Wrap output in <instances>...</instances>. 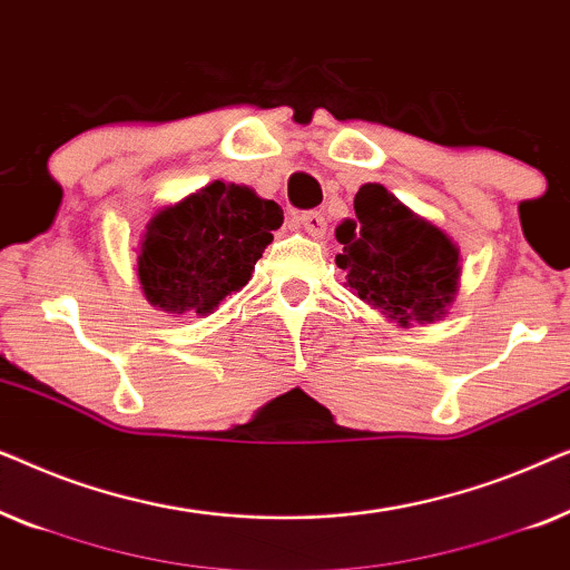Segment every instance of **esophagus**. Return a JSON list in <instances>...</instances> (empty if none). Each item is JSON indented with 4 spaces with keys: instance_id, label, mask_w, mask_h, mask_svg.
Listing matches in <instances>:
<instances>
[{
    "instance_id": "1",
    "label": "esophagus",
    "mask_w": 570,
    "mask_h": 570,
    "mask_svg": "<svg viewBox=\"0 0 570 570\" xmlns=\"http://www.w3.org/2000/svg\"><path fill=\"white\" fill-rule=\"evenodd\" d=\"M298 220H301V225H303V230L311 233V236H314V238H322L324 233H326L324 215L316 213V209H308V213H301Z\"/></svg>"
}]
</instances>
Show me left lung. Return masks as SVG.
Masks as SVG:
<instances>
[{
  "label": "left lung",
  "instance_id": "1",
  "mask_svg": "<svg viewBox=\"0 0 570 570\" xmlns=\"http://www.w3.org/2000/svg\"><path fill=\"white\" fill-rule=\"evenodd\" d=\"M337 267L350 291L389 322L433 324L449 314L459 291V248L446 233L404 207L381 184L355 194V220L337 225Z\"/></svg>",
  "mask_w": 570,
  "mask_h": 570
}]
</instances>
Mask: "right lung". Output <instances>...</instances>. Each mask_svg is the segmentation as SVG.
<instances>
[{"label":"right lung","mask_w":570,"mask_h":570,"mask_svg":"<svg viewBox=\"0 0 570 570\" xmlns=\"http://www.w3.org/2000/svg\"><path fill=\"white\" fill-rule=\"evenodd\" d=\"M283 225L277 202L238 184L213 181L147 223L137 277L150 306L207 316L252 279Z\"/></svg>","instance_id":"right-lung-1"}]
</instances>
